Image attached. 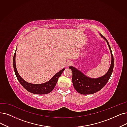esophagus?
<instances>
[{
  "label": "esophagus",
  "mask_w": 127,
  "mask_h": 127,
  "mask_svg": "<svg viewBox=\"0 0 127 127\" xmlns=\"http://www.w3.org/2000/svg\"><path fill=\"white\" fill-rule=\"evenodd\" d=\"M72 64H72V62H71V61H68V62L67 63L66 65H67V66L69 67V66H70V65H71Z\"/></svg>",
  "instance_id": "esophagus-1"
}]
</instances>
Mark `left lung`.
<instances>
[{
    "label": "left lung",
    "mask_w": 127,
    "mask_h": 127,
    "mask_svg": "<svg viewBox=\"0 0 127 127\" xmlns=\"http://www.w3.org/2000/svg\"><path fill=\"white\" fill-rule=\"evenodd\" d=\"M100 35L107 42L110 50L111 55L110 67L107 73L97 79L90 78L72 66L69 67L72 71V83L74 88L80 94H91L98 92L105 87L112 74L114 68V57L112 52L107 40L101 34Z\"/></svg>",
    "instance_id": "obj_1"
}]
</instances>
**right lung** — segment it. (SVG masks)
<instances>
[{
  "label": "right lung",
  "mask_w": 127,
  "mask_h": 127,
  "mask_svg": "<svg viewBox=\"0 0 127 127\" xmlns=\"http://www.w3.org/2000/svg\"><path fill=\"white\" fill-rule=\"evenodd\" d=\"M16 50L13 56V68L15 74L18 79L19 82L20 83L22 87L25 89L27 90L29 92H31L33 94H46L51 92L54 89L58 79L60 76L62 75V73L64 71V69H62L60 70L59 72L57 73L54 77L50 79L48 82L43 83V84H31L29 83L26 81H24L19 75L18 73L17 70L16 68Z\"/></svg>",
  "instance_id": "obj_1"
}]
</instances>
